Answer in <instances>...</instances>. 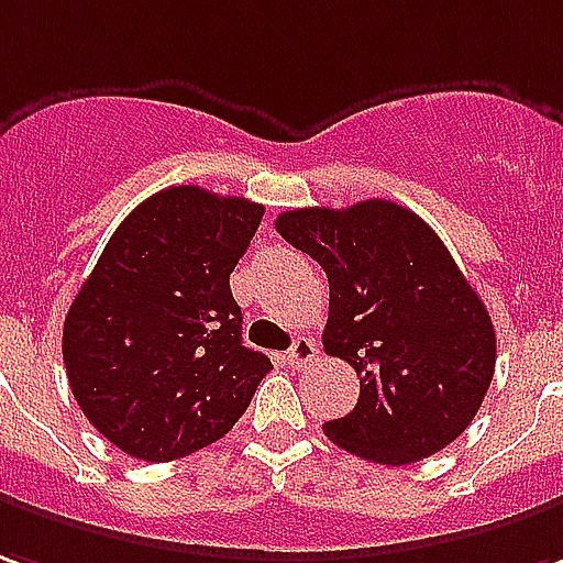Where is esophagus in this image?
Instances as JSON below:
<instances>
[{
    "label": "esophagus",
    "mask_w": 563,
    "mask_h": 563,
    "mask_svg": "<svg viewBox=\"0 0 563 563\" xmlns=\"http://www.w3.org/2000/svg\"><path fill=\"white\" fill-rule=\"evenodd\" d=\"M313 356H317V344L310 338H295V344L286 353V360H289L292 368H305Z\"/></svg>",
    "instance_id": "34e87169"
}]
</instances>
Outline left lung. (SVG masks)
I'll return each mask as SVG.
<instances>
[{
  "label": "left lung",
  "instance_id": "obj_1",
  "mask_svg": "<svg viewBox=\"0 0 563 563\" xmlns=\"http://www.w3.org/2000/svg\"><path fill=\"white\" fill-rule=\"evenodd\" d=\"M274 228L325 271L322 347L360 377L353 411L325 435L387 466L451 445L490 387L497 335L439 234L393 200L286 210Z\"/></svg>",
  "mask_w": 563,
  "mask_h": 563
}]
</instances>
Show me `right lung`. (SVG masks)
I'll return each mask as SVG.
<instances>
[{
    "instance_id": "obj_1",
    "label": "right lung",
    "mask_w": 563,
    "mask_h": 563,
    "mask_svg": "<svg viewBox=\"0 0 563 563\" xmlns=\"http://www.w3.org/2000/svg\"><path fill=\"white\" fill-rule=\"evenodd\" d=\"M262 203L173 186L106 243L63 322V363L85 418L124 454L186 457L246 411L271 360L243 347L231 271Z\"/></svg>"
}]
</instances>
